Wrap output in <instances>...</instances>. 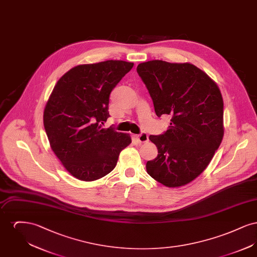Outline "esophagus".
Returning <instances> with one entry per match:
<instances>
[{
	"instance_id": "obj_1",
	"label": "esophagus",
	"mask_w": 257,
	"mask_h": 257,
	"mask_svg": "<svg viewBox=\"0 0 257 257\" xmlns=\"http://www.w3.org/2000/svg\"><path fill=\"white\" fill-rule=\"evenodd\" d=\"M135 138L137 139V141H138L140 144H144V143H147V142H148V135L146 134V133L136 135Z\"/></svg>"
}]
</instances>
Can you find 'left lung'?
Returning <instances> with one entry per match:
<instances>
[{"label":"left lung","instance_id":"1","mask_svg":"<svg viewBox=\"0 0 257 257\" xmlns=\"http://www.w3.org/2000/svg\"><path fill=\"white\" fill-rule=\"evenodd\" d=\"M137 72L157 116H171L169 129L149 136L158 155L147 173L169 188L192 182L207 168L223 138V100L217 84L196 65L149 61Z\"/></svg>","mask_w":257,"mask_h":257}]
</instances>
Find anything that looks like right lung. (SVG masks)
I'll return each mask as SVG.
<instances>
[{"label":"right lung","mask_w":257,"mask_h":257,"mask_svg":"<svg viewBox=\"0 0 257 257\" xmlns=\"http://www.w3.org/2000/svg\"><path fill=\"white\" fill-rule=\"evenodd\" d=\"M134 63L106 61L80 64L57 82L43 112L50 147L72 176L94 181L116 166L131 144L128 134L103 128L110 92Z\"/></svg>","instance_id":"right-lung-1"}]
</instances>
